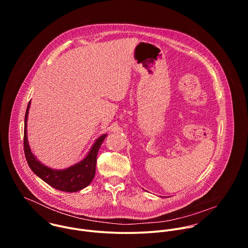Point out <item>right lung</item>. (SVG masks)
I'll use <instances>...</instances> for the list:
<instances>
[{"instance_id": "1", "label": "right lung", "mask_w": 248, "mask_h": 248, "mask_svg": "<svg viewBox=\"0 0 248 248\" xmlns=\"http://www.w3.org/2000/svg\"><path fill=\"white\" fill-rule=\"evenodd\" d=\"M31 101H29L24 118V154L29 168L46 184L52 187L65 192H77L85 188L93 181L95 170L97 154L107 134L99 136L87 155L78 163L70 166L63 170H55L42 164L32 153L27 138V118L29 113Z\"/></svg>"}]
</instances>
